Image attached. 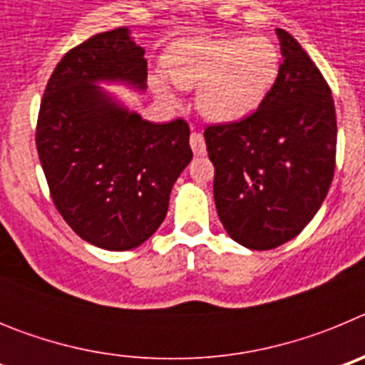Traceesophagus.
Wrapping results in <instances>:
<instances>
[{
    "label": "esophagus",
    "mask_w": 365,
    "mask_h": 365,
    "mask_svg": "<svg viewBox=\"0 0 365 365\" xmlns=\"http://www.w3.org/2000/svg\"><path fill=\"white\" fill-rule=\"evenodd\" d=\"M190 146H192L193 153H195V155H205L206 153L205 138H202V135L197 133V131H192V135H190Z\"/></svg>",
    "instance_id": "esophagus-1"
}]
</instances>
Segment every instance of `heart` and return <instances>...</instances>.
I'll return each mask as SVG.
<instances>
[{"instance_id":"obj_1","label":"heart","mask_w":365,"mask_h":365,"mask_svg":"<svg viewBox=\"0 0 365 365\" xmlns=\"http://www.w3.org/2000/svg\"><path fill=\"white\" fill-rule=\"evenodd\" d=\"M168 76L180 89L197 91V108L208 120L232 124L252 115L279 73V53L267 38H201L175 43L164 56ZM159 96L170 87L153 80Z\"/></svg>"}]
</instances>
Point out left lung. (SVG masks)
I'll use <instances>...</instances> for the list:
<instances>
[{
	"label": "left lung",
	"instance_id": "8db88e82",
	"mask_svg": "<svg viewBox=\"0 0 365 365\" xmlns=\"http://www.w3.org/2000/svg\"><path fill=\"white\" fill-rule=\"evenodd\" d=\"M278 78L256 113L206 128L222 227L250 250H270L307 227L329 192L336 113L327 82L302 45L276 29Z\"/></svg>",
	"mask_w": 365,
	"mask_h": 365
}]
</instances>
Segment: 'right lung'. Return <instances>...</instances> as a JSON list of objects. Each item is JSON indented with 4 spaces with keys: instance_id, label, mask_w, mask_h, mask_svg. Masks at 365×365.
<instances>
[{
    "instance_id": "obj_1",
    "label": "right lung",
    "mask_w": 365,
    "mask_h": 365,
    "mask_svg": "<svg viewBox=\"0 0 365 365\" xmlns=\"http://www.w3.org/2000/svg\"><path fill=\"white\" fill-rule=\"evenodd\" d=\"M128 27L95 34L60 60L41 98L36 148L51 197L87 243L131 250L157 232L192 160L190 128L144 120L98 83L148 87Z\"/></svg>"
}]
</instances>
